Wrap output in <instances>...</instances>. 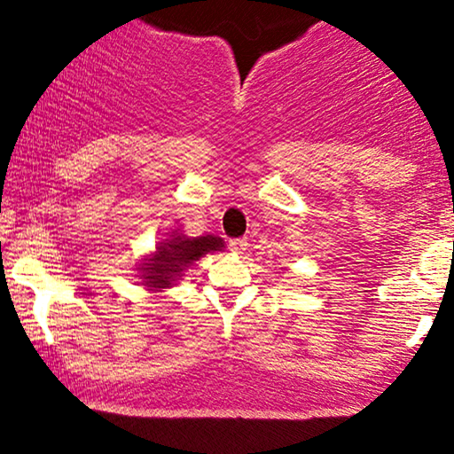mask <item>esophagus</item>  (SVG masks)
Here are the masks:
<instances>
[{
    "instance_id": "34e87169",
    "label": "esophagus",
    "mask_w": 454,
    "mask_h": 454,
    "mask_svg": "<svg viewBox=\"0 0 454 454\" xmlns=\"http://www.w3.org/2000/svg\"><path fill=\"white\" fill-rule=\"evenodd\" d=\"M229 247H231V252H235V254H243L247 249V239H243V238L231 239L229 241Z\"/></svg>"
}]
</instances>
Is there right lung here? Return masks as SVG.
<instances>
[{
    "label": "right lung",
    "mask_w": 454,
    "mask_h": 454,
    "mask_svg": "<svg viewBox=\"0 0 454 454\" xmlns=\"http://www.w3.org/2000/svg\"><path fill=\"white\" fill-rule=\"evenodd\" d=\"M225 247L221 238H184V235H172V239L157 246V254L147 260L139 270L145 280V285L151 288H166L172 282L178 280V276L186 266L192 264L194 260L202 258L208 252H221Z\"/></svg>",
    "instance_id": "add662e5"
}]
</instances>
